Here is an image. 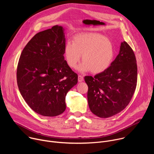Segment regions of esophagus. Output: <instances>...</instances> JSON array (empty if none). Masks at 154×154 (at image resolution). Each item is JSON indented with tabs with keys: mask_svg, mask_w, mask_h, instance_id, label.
<instances>
[{
	"mask_svg": "<svg viewBox=\"0 0 154 154\" xmlns=\"http://www.w3.org/2000/svg\"><path fill=\"white\" fill-rule=\"evenodd\" d=\"M78 80L79 82H82L83 81V77L81 75H79L78 76Z\"/></svg>",
	"mask_w": 154,
	"mask_h": 154,
	"instance_id": "esophagus-1",
	"label": "esophagus"
}]
</instances>
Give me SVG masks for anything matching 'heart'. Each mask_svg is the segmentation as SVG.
Returning a JSON list of instances; mask_svg holds the SVG:
<instances>
[{
  "mask_svg": "<svg viewBox=\"0 0 154 154\" xmlns=\"http://www.w3.org/2000/svg\"><path fill=\"white\" fill-rule=\"evenodd\" d=\"M82 59L83 62L79 70L82 72L91 71L99 74L111 65L115 56L112 42L104 36L96 33H82L75 35L72 43L66 44L64 55L67 64L75 68Z\"/></svg>",
  "mask_w": 154,
  "mask_h": 154,
  "instance_id": "heart-1",
  "label": "heart"
}]
</instances>
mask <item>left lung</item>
<instances>
[{"label": "left lung", "instance_id": "8db88e82", "mask_svg": "<svg viewBox=\"0 0 154 154\" xmlns=\"http://www.w3.org/2000/svg\"><path fill=\"white\" fill-rule=\"evenodd\" d=\"M85 81L93 114L106 118L121 112L130 102L137 83V60L132 49L125 41L122 42L110 66L94 77L85 76Z\"/></svg>", "mask_w": 154, "mask_h": 154}]
</instances>
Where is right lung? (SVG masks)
Segmentation results:
<instances>
[{"instance_id":"obj_1","label":"right lung","mask_w":154,"mask_h":154,"mask_svg":"<svg viewBox=\"0 0 154 154\" xmlns=\"http://www.w3.org/2000/svg\"><path fill=\"white\" fill-rule=\"evenodd\" d=\"M65 42L63 27L55 26L36 33L19 60V91L28 105L42 116L63 113L66 96L78 82L77 74L64 60Z\"/></svg>"}]
</instances>
